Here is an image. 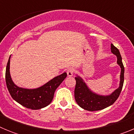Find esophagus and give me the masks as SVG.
Listing matches in <instances>:
<instances>
[{
	"mask_svg": "<svg viewBox=\"0 0 134 134\" xmlns=\"http://www.w3.org/2000/svg\"><path fill=\"white\" fill-rule=\"evenodd\" d=\"M74 69H72V68H70V69H68V70H67V75H68V76H69V77L72 76L73 74H74Z\"/></svg>",
	"mask_w": 134,
	"mask_h": 134,
	"instance_id": "34e87169",
	"label": "esophagus"
}]
</instances>
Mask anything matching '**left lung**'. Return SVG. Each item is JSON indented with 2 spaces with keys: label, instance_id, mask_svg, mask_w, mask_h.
<instances>
[{
  "label": "left lung",
  "instance_id": "left-lung-1",
  "mask_svg": "<svg viewBox=\"0 0 134 134\" xmlns=\"http://www.w3.org/2000/svg\"><path fill=\"white\" fill-rule=\"evenodd\" d=\"M111 50L112 54L117 57V64L121 68L119 87L111 94L103 95L94 93L87 86L85 80L80 76L76 74V76L75 77L76 86L74 89V97L76 102L81 108L86 111H99L107 108L115 102L120 94L124 81V66L119 49L112 43L111 45Z\"/></svg>",
  "mask_w": 134,
  "mask_h": 134
}]
</instances>
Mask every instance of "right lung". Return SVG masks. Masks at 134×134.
Segmentation results:
<instances>
[{
  "mask_svg": "<svg viewBox=\"0 0 134 134\" xmlns=\"http://www.w3.org/2000/svg\"><path fill=\"white\" fill-rule=\"evenodd\" d=\"M6 68L5 79L7 88L12 98L26 108L37 110L51 103L55 91L67 76L66 72L57 76L41 86L36 88H25L14 83L10 73V59Z\"/></svg>",
  "mask_w": 134,
  "mask_h": 134,
  "instance_id": "obj_1",
  "label": "right lung"
}]
</instances>
